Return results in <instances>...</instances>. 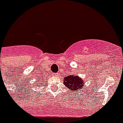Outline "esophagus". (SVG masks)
Listing matches in <instances>:
<instances>
[{
    "mask_svg": "<svg viewBox=\"0 0 123 123\" xmlns=\"http://www.w3.org/2000/svg\"><path fill=\"white\" fill-rule=\"evenodd\" d=\"M53 75H54L55 77H57V76H58V74H53Z\"/></svg>",
    "mask_w": 123,
    "mask_h": 123,
    "instance_id": "34e87169",
    "label": "esophagus"
}]
</instances>
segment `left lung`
I'll return each mask as SVG.
<instances>
[{
	"label": "left lung",
	"instance_id": "obj_1",
	"mask_svg": "<svg viewBox=\"0 0 123 123\" xmlns=\"http://www.w3.org/2000/svg\"><path fill=\"white\" fill-rule=\"evenodd\" d=\"M64 83L65 86L68 88L70 90H72L74 92L76 91L80 92L81 89L83 86V80L79 77L73 76V75H68L64 79Z\"/></svg>",
	"mask_w": 123,
	"mask_h": 123
}]
</instances>
